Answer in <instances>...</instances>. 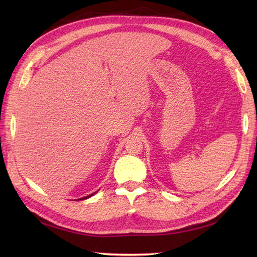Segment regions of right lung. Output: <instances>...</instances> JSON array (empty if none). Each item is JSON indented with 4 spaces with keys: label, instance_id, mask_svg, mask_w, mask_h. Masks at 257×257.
Masks as SVG:
<instances>
[{
    "label": "right lung",
    "instance_id": "obj_1",
    "mask_svg": "<svg viewBox=\"0 0 257 257\" xmlns=\"http://www.w3.org/2000/svg\"><path fill=\"white\" fill-rule=\"evenodd\" d=\"M96 193V192H95ZM95 193H93V194H91V195H89V196H87V197H82V198H80V199H78V200H83V199H87V198H89V197H91L92 195H94Z\"/></svg>",
    "mask_w": 257,
    "mask_h": 257
}]
</instances>
